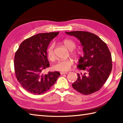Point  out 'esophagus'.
I'll use <instances>...</instances> for the list:
<instances>
[{
	"instance_id": "34e87169",
	"label": "esophagus",
	"mask_w": 123,
	"mask_h": 123,
	"mask_svg": "<svg viewBox=\"0 0 123 123\" xmlns=\"http://www.w3.org/2000/svg\"><path fill=\"white\" fill-rule=\"evenodd\" d=\"M61 74V75H63V74H67L68 72H61L60 73Z\"/></svg>"
}]
</instances>
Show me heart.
<instances>
[{"instance_id":"b5f03b06","label":"heart","mask_w":123,"mask_h":123,"mask_svg":"<svg viewBox=\"0 0 123 123\" xmlns=\"http://www.w3.org/2000/svg\"><path fill=\"white\" fill-rule=\"evenodd\" d=\"M62 43L66 48L70 50V54L74 57L77 58L80 55V53L77 50H74L76 47V43L73 40L69 39H64L62 41ZM54 44H51L48 47L47 50V54L48 59L50 60H53L55 58V55L54 52ZM74 62L73 60L68 59L65 60H60L56 63L54 66V68L56 70H58L62 72H66L70 69L71 67L73 65Z\"/></svg>"}]
</instances>
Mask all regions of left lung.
I'll list each match as a JSON object with an SVG mask.
<instances>
[{
	"label": "left lung",
	"instance_id": "obj_1",
	"mask_svg": "<svg viewBox=\"0 0 123 123\" xmlns=\"http://www.w3.org/2000/svg\"><path fill=\"white\" fill-rule=\"evenodd\" d=\"M76 37L83 46V57L79 59L78 74L73 88L87 95L98 91L103 86L112 70L111 54L106 44L95 34L85 31L66 32Z\"/></svg>",
	"mask_w": 123,
	"mask_h": 123
}]
</instances>
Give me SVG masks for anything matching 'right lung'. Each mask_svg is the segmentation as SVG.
<instances>
[{
    "mask_svg": "<svg viewBox=\"0 0 123 123\" xmlns=\"http://www.w3.org/2000/svg\"><path fill=\"white\" fill-rule=\"evenodd\" d=\"M57 32L40 33L25 40L15 54L14 67L15 76L26 90L41 95L49 90L60 75L58 71L43 74L49 67L47 49Z\"/></svg>",
    "mask_w": 123,
    "mask_h": 123,
    "instance_id": "obj_1",
    "label": "right lung"
}]
</instances>
